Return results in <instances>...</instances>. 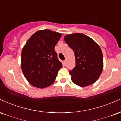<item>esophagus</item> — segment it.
<instances>
[{
    "label": "esophagus",
    "mask_w": 121,
    "mask_h": 121,
    "mask_svg": "<svg viewBox=\"0 0 121 121\" xmlns=\"http://www.w3.org/2000/svg\"><path fill=\"white\" fill-rule=\"evenodd\" d=\"M64 64L66 65V60H65L64 61Z\"/></svg>",
    "instance_id": "1"
}]
</instances>
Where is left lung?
Listing matches in <instances>:
<instances>
[{
	"label": "left lung",
	"mask_w": 121,
	"mask_h": 121,
	"mask_svg": "<svg viewBox=\"0 0 121 121\" xmlns=\"http://www.w3.org/2000/svg\"><path fill=\"white\" fill-rule=\"evenodd\" d=\"M65 43L74 52L76 65L69 70L71 80L80 86H86L98 80L103 69V55L93 40L82 34L64 37Z\"/></svg>",
	"instance_id": "left-lung-1"
}]
</instances>
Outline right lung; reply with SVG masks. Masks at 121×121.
I'll return each mask as SVG.
<instances>
[{"mask_svg": "<svg viewBox=\"0 0 121 121\" xmlns=\"http://www.w3.org/2000/svg\"><path fill=\"white\" fill-rule=\"evenodd\" d=\"M61 36L49 30H38L23 47L21 67L25 77L34 86L44 88L55 81L62 66L55 51Z\"/></svg>", "mask_w": 121, "mask_h": 121, "instance_id": "1", "label": "right lung"}]
</instances>
